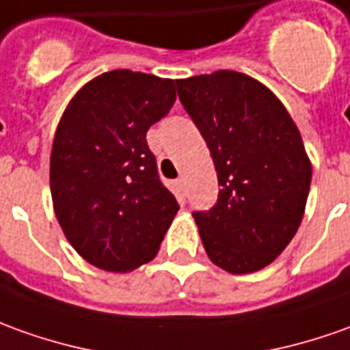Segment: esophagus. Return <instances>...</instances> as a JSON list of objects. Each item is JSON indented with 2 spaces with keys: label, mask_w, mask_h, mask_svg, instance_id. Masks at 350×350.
<instances>
[{
  "label": "esophagus",
  "mask_w": 350,
  "mask_h": 350,
  "mask_svg": "<svg viewBox=\"0 0 350 350\" xmlns=\"http://www.w3.org/2000/svg\"><path fill=\"white\" fill-rule=\"evenodd\" d=\"M177 187H179L180 190H185V179L180 177V179H177Z\"/></svg>",
  "instance_id": "1"
}]
</instances>
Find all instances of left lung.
Wrapping results in <instances>:
<instances>
[{
	"instance_id": "left-lung-1",
	"label": "left lung",
	"mask_w": 350,
	"mask_h": 350,
	"mask_svg": "<svg viewBox=\"0 0 350 350\" xmlns=\"http://www.w3.org/2000/svg\"><path fill=\"white\" fill-rule=\"evenodd\" d=\"M183 106L206 139L219 200L194 213L207 257L230 274L261 271L299 228L312 163L282 100L259 79L217 70L177 79Z\"/></svg>"
}]
</instances>
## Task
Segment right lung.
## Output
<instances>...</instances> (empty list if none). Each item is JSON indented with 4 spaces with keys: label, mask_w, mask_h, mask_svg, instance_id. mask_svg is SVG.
Segmentation results:
<instances>
[{
    "label": "right lung",
    "mask_w": 350,
    "mask_h": 350,
    "mask_svg": "<svg viewBox=\"0 0 350 350\" xmlns=\"http://www.w3.org/2000/svg\"><path fill=\"white\" fill-rule=\"evenodd\" d=\"M175 79L112 70L60 116L51 148L53 209L70 245L106 272L152 261L179 211L158 179L146 131L175 103Z\"/></svg>",
    "instance_id": "obj_1"
}]
</instances>
